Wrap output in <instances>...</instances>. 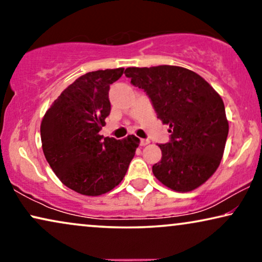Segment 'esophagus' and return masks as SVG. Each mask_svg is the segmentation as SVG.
Wrapping results in <instances>:
<instances>
[{
	"label": "esophagus",
	"mask_w": 262,
	"mask_h": 262,
	"mask_svg": "<svg viewBox=\"0 0 262 262\" xmlns=\"http://www.w3.org/2000/svg\"><path fill=\"white\" fill-rule=\"evenodd\" d=\"M149 143H150L149 139H141V145H142V146H145V145H148Z\"/></svg>",
	"instance_id": "obj_1"
}]
</instances>
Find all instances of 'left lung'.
<instances>
[{
    "instance_id": "1",
    "label": "left lung",
    "mask_w": 262,
    "mask_h": 262,
    "mask_svg": "<svg viewBox=\"0 0 262 262\" xmlns=\"http://www.w3.org/2000/svg\"><path fill=\"white\" fill-rule=\"evenodd\" d=\"M125 75L170 127V141L159 144L162 159L152 166L154 175L173 191L198 188L220 166L227 142L229 124L220 94L181 67L127 68Z\"/></svg>"
}]
</instances>
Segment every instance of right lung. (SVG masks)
I'll list each match as a JSON object with an SVG mask.
<instances>
[{
	"mask_svg": "<svg viewBox=\"0 0 262 262\" xmlns=\"http://www.w3.org/2000/svg\"><path fill=\"white\" fill-rule=\"evenodd\" d=\"M124 68L87 73L64 89L40 125L45 159L67 187L83 195H101L118 186L134 159L139 139L99 134L111 112L110 85Z\"/></svg>",
	"mask_w": 262,
	"mask_h": 262,
	"instance_id": "1",
	"label": "right lung"
}]
</instances>
